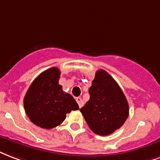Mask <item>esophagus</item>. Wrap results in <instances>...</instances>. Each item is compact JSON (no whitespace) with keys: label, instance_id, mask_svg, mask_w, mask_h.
<instances>
[{"label":"esophagus","instance_id":"34e87169","mask_svg":"<svg viewBox=\"0 0 160 160\" xmlns=\"http://www.w3.org/2000/svg\"><path fill=\"white\" fill-rule=\"evenodd\" d=\"M76 101H77V103L78 104L79 108L82 107V105H83V104H84V103H83V100H82L81 98H76Z\"/></svg>","mask_w":160,"mask_h":160}]
</instances>
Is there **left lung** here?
<instances>
[{
    "mask_svg": "<svg viewBox=\"0 0 160 160\" xmlns=\"http://www.w3.org/2000/svg\"><path fill=\"white\" fill-rule=\"evenodd\" d=\"M88 93L89 100L80 111L93 132L110 135L124 124L129 115L128 102L120 86L107 72H96Z\"/></svg>",
    "mask_w": 160,
    "mask_h": 160,
    "instance_id": "obj_1",
    "label": "left lung"
}]
</instances>
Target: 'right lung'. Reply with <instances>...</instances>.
<instances>
[{
    "instance_id": "add662e5",
    "label": "right lung",
    "mask_w": 160,
    "mask_h": 160,
    "mask_svg": "<svg viewBox=\"0 0 160 160\" xmlns=\"http://www.w3.org/2000/svg\"><path fill=\"white\" fill-rule=\"evenodd\" d=\"M61 72L51 67L39 74L28 88L23 99L25 112L33 124L51 129L62 124L66 115L78 110V104L59 84Z\"/></svg>"
}]
</instances>
